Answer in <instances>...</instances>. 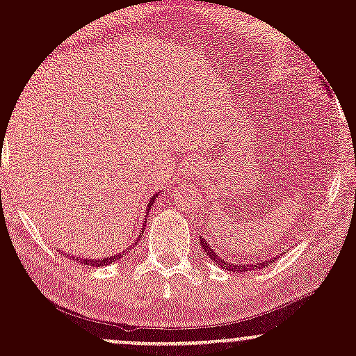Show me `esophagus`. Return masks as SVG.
<instances>
[{
	"label": "esophagus",
	"instance_id": "1",
	"mask_svg": "<svg viewBox=\"0 0 356 356\" xmlns=\"http://www.w3.org/2000/svg\"><path fill=\"white\" fill-rule=\"evenodd\" d=\"M184 172H186V174H194L195 172V167L194 165H186Z\"/></svg>",
	"mask_w": 356,
	"mask_h": 356
}]
</instances>
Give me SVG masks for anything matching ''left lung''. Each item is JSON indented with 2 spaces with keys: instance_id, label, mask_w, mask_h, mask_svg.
<instances>
[{
  "instance_id": "8db88e82",
  "label": "left lung",
  "mask_w": 356,
  "mask_h": 356,
  "mask_svg": "<svg viewBox=\"0 0 356 356\" xmlns=\"http://www.w3.org/2000/svg\"><path fill=\"white\" fill-rule=\"evenodd\" d=\"M201 246L204 249V252H206L207 256L211 257L212 261H214V264H219L220 268L227 269V271H232V273H244V271H249V269H261L264 266H268V264L275 263L276 261V256L273 257V259H263V261H256V263H251V264H238L234 263V261H227L224 259L222 256L219 254V252H216L214 249H212V246H209V243H207L206 239H201Z\"/></svg>"
}]
</instances>
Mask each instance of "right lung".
<instances>
[{
	"label": "right lung",
	"instance_id": "1",
	"mask_svg": "<svg viewBox=\"0 0 356 356\" xmlns=\"http://www.w3.org/2000/svg\"><path fill=\"white\" fill-rule=\"evenodd\" d=\"M157 195L159 194H154L152 197H150V201H149V206H147V214H145V220H144V226H142V231H140V234H138V239L142 238V234H144V229H145V222H147V218H149V211H150V206H152V204L155 202V199H157ZM136 244V243H134ZM130 248L132 246H129L127 249H124V251L122 252H117V254H112V256H108V257H99V259H92V257H83V256H73V259L75 261H79L80 264H83V266H97V268H100V266H107V264H112V263H115V261H120L122 257H124L127 252L130 251Z\"/></svg>",
	"mask_w": 356,
	"mask_h": 356
}]
</instances>
